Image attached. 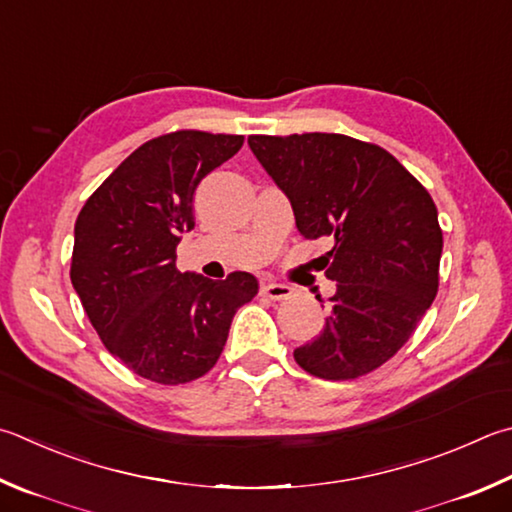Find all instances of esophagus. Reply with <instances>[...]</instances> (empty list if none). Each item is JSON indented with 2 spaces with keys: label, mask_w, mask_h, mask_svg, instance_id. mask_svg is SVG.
I'll list each match as a JSON object with an SVG mask.
<instances>
[{
  "label": "esophagus",
  "mask_w": 512,
  "mask_h": 512,
  "mask_svg": "<svg viewBox=\"0 0 512 512\" xmlns=\"http://www.w3.org/2000/svg\"><path fill=\"white\" fill-rule=\"evenodd\" d=\"M291 293H293V288L286 286V284L268 282V284L262 286V295L268 297V300H286V297Z\"/></svg>",
  "instance_id": "esophagus-1"
}]
</instances>
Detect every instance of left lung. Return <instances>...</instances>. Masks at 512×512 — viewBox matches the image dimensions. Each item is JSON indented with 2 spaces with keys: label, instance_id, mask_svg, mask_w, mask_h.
<instances>
[{
  "label": "left lung",
  "instance_id": "obj_1",
  "mask_svg": "<svg viewBox=\"0 0 512 512\" xmlns=\"http://www.w3.org/2000/svg\"><path fill=\"white\" fill-rule=\"evenodd\" d=\"M248 145L291 201L297 230L331 244V315L295 362L324 380L369 374L410 340L439 291L432 197L383 147L351 136H250Z\"/></svg>",
  "mask_w": 512,
  "mask_h": 512
}]
</instances>
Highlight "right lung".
I'll return each instance as SVG.
<instances>
[{
	"label": "right lung",
	"instance_id": "1",
	"mask_svg": "<svg viewBox=\"0 0 512 512\" xmlns=\"http://www.w3.org/2000/svg\"><path fill=\"white\" fill-rule=\"evenodd\" d=\"M244 136L174 132L152 138L87 199L73 230L71 284L111 356L161 385L215 367L239 306L257 295L250 273L212 282L176 268L194 228V192Z\"/></svg>",
	"mask_w": 512,
	"mask_h": 512
}]
</instances>
